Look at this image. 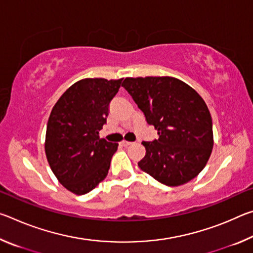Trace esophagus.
Returning a JSON list of instances; mask_svg holds the SVG:
<instances>
[{"mask_svg": "<svg viewBox=\"0 0 253 253\" xmlns=\"http://www.w3.org/2000/svg\"><path fill=\"white\" fill-rule=\"evenodd\" d=\"M132 143L131 142H128V140H123L122 142V145L123 146H129V145H131Z\"/></svg>", "mask_w": 253, "mask_h": 253, "instance_id": "obj_1", "label": "esophagus"}]
</instances>
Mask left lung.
Listing matches in <instances>:
<instances>
[{"instance_id": "8db88e82", "label": "left lung", "mask_w": 253, "mask_h": 253, "mask_svg": "<svg viewBox=\"0 0 253 253\" xmlns=\"http://www.w3.org/2000/svg\"><path fill=\"white\" fill-rule=\"evenodd\" d=\"M122 85L158 134L142 143L146 154L140 169L168 186L198 176L213 148L212 118L203 98L173 77L126 78Z\"/></svg>"}]
</instances>
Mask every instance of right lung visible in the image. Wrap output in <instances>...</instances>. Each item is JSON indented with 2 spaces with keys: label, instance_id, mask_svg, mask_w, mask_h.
I'll return each mask as SVG.
<instances>
[{
  "label": "right lung",
  "instance_id": "obj_1",
  "mask_svg": "<svg viewBox=\"0 0 253 253\" xmlns=\"http://www.w3.org/2000/svg\"><path fill=\"white\" fill-rule=\"evenodd\" d=\"M123 79L85 78L68 88L55 102L46 125V160L68 191L83 195L108 174L118 144L100 138L109 104Z\"/></svg>",
  "mask_w": 253,
  "mask_h": 253
}]
</instances>
